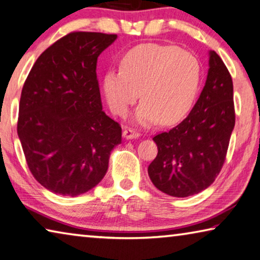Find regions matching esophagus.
Wrapping results in <instances>:
<instances>
[{"mask_svg": "<svg viewBox=\"0 0 260 260\" xmlns=\"http://www.w3.org/2000/svg\"><path fill=\"white\" fill-rule=\"evenodd\" d=\"M140 134L135 129H125L123 131V137L125 139H135V138H138Z\"/></svg>", "mask_w": 260, "mask_h": 260, "instance_id": "1", "label": "esophagus"}]
</instances>
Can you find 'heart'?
Listing matches in <instances>:
<instances>
[{"mask_svg":"<svg viewBox=\"0 0 260 260\" xmlns=\"http://www.w3.org/2000/svg\"><path fill=\"white\" fill-rule=\"evenodd\" d=\"M201 77L194 55L175 46L144 44L123 55L120 70L106 72L102 86L110 109L118 116H126L140 93L136 123L148 126L161 120L169 125L189 113Z\"/></svg>","mask_w":260,"mask_h":260,"instance_id":"obj_1","label":"heart"}]
</instances>
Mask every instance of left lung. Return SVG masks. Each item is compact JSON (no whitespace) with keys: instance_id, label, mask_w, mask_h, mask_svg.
Segmentation results:
<instances>
[{"instance_id":"left-lung-1","label":"left lung","mask_w":260,"mask_h":260,"mask_svg":"<svg viewBox=\"0 0 260 260\" xmlns=\"http://www.w3.org/2000/svg\"><path fill=\"white\" fill-rule=\"evenodd\" d=\"M235 125L233 79L214 50L199 99L180 124L153 137L158 155L148 166L156 189L188 197L208 188L226 160Z\"/></svg>"}]
</instances>
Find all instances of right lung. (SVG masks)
<instances>
[{
  "label": "right lung",
  "mask_w": 260,
  "mask_h": 260,
  "mask_svg": "<svg viewBox=\"0 0 260 260\" xmlns=\"http://www.w3.org/2000/svg\"><path fill=\"white\" fill-rule=\"evenodd\" d=\"M116 34L71 32L42 53L25 80L17 133L33 177L62 196L87 192L108 169L122 127L102 110L96 62Z\"/></svg>",
  "instance_id": "1"
}]
</instances>
